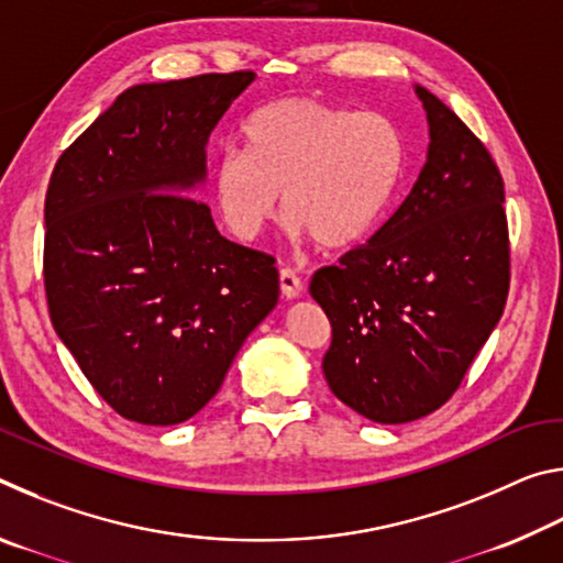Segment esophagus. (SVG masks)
<instances>
[{"label":"esophagus","mask_w":563,"mask_h":563,"mask_svg":"<svg viewBox=\"0 0 563 563\" xmlns=\"http://www.w3.org/2000/svg\"><path fill=\"white\" fill-rule=\"evenodd\" d=\"M280 290H283V295H285V298H288V300L298 298V295L302 292L300 275L295 273L292 268H283V271H280Z\"/></svg>","instance_id":"obj_1"}]
</instances>
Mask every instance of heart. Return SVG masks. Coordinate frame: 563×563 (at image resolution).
Listing matches in <instances>:
<instances>
[{
  "mask_svg": "<svg viewBox=\"0 0 563 563\" xmlns=\"http://www.w3.org/2000/svg\"><path fill=\"white\" fill-rule=\"evenodd\" d=\"M245 151L228 148L213 166V198L228 231L255 241L283 190L295 235L325 251L365 238L385 216L402 170V136L377 111H352L290 97L253 113Z\"/></svg>",
  "mask_w": 563,
  "mask_h": 563,
  "instance_id": "heart-1",
  "label": "heart"
}]
</instances>
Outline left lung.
<instances>
[{
  "mask_svg": "<svg viewBox=\"0 0 563 563\" xmlns=\"http://www.w3.org/2000/svg\"><path fill=\"white\" fill-rule=\"evenodd\" d=\"M430 151L412 190L367 243L316 271L310 295L332 328V395L379 424L440 409L497 328L511 247L504 178L444 103L417 87Z\"/></svg>",
  "mask_w": 563,
  "mask_h": 563,
  "instance_id": "left-lung-1",
  "label": "left lung"
}]
</instances>
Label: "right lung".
Wrapping results in <instances>:
<instances>
[{
    "label": "right lung",
    "mask_w": 563,
    "mask_h": 563,
    "mask_svg": "<svg viewBox=\"0 0 563 563\" xmlns=\"http://www.w3.org/2000/svg\"><path fill=\"white\" fill-rule=\"evenodd\" d=\"M253 71L139 84L52 170L44 290L56 335L113 412L168 427L221 389L280 295L275 258L216 231L194 194Z\"/></svg>",
    "instance_id": "right-lung-1"
}]
</instances>
